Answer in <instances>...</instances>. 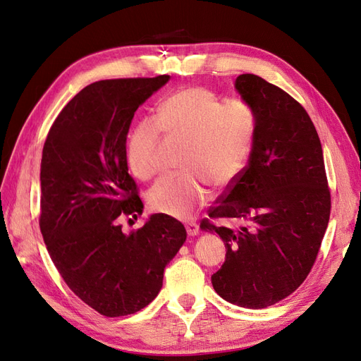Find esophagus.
<instances>
[{"label": "esophagus", "instance_id": "1", "mask_svg": "<svg viewBox=\"0 0 361 361\" xmlns=\"http://www.w3.org/2000/svg\"><path fill=\"white\" fill-rule=\"evenodd\" d=\"M185 228H187V233H188V236H195L199 233V226L195 224V223H188V224H185Z\"/></svg>", "mask_w": 361, "mask_h": 361}]
</instances>
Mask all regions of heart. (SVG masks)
<instances>
[{"label":"heart","mask_w":361,"mask_h":361,"mask_svg":"<svg viewBox=\"0 0 361 361\" xmlns=\"http://www.w3.org/2000/svg\"><path fill=\"white\" fill-rule=\"evenodd\" d=\"M161 133L185 140V171L161 178L149 190L147 202L158 212L188 218L209 202V185L226 190L241 176L255 143L256 116L245 101L223 102L202 85L174 92L158 106L157 120H140L128 137V166L141 180L155 176Z\"/></svg>","instance_id":"heart-1"}]
</instances>
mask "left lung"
I'll use <instances>...</instances> for the list:
<instances>
[{
    "label": "left lung",
    "mask_w": 361,
    "mask_h": 361,
    "mask_svg": "<svg viewBox=\"0 0 361 361\" xmlns=\"http://www.w3.org/2000/svg\"><path fill=\"white\" fill-rule=\"evenodd\" d=\"M236 90L253 108L256 135L241 176L207 211L200 227L226 243L211 277L215 292L247 309L286 298L309 276L330 220L331 194L322 146L302 105L257 75ZM238 224L216 226L214 219Z\"/></svg>",
    "instance_id": "1"
}]
</instances>
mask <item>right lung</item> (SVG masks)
<instances>
[{
    "mask_svg": "<svg viewBox=\"0 0 361 361\" xmlns=\"http://www.w3.org/2000/svg\"><path fill=\"white\" fill-rule=\"evenodd\" d=\"M170 80L97 81L73 96L52 123L42 152L39 226L69 289L108 318L154 301L164 268L187 239L180 221L155 214L123 233L118 220L141 215L128 173L126 135L137 108Z\"/></svg>",
    "mask_w": 361,
    "mask_h": 361,
    "instance_id": "add662e5",
    "label": "right lung"
}]
</instances>
